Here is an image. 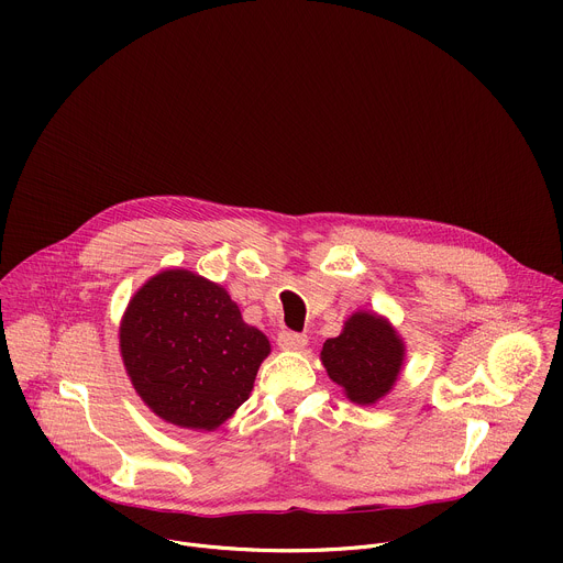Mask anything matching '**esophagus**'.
I'll use <instances>...</instances> for the list:
<instances>
[{
	"label": "esophagus",
	"instance_id": "obj_1",
	"mask_svg": "<svg viewBox=\"0 0 563 563\" xmlns=\"http://www.w3.org/2000/svg\"><path fill=\"white\" fill-rule=\"evenodd\" d=\"M278 345L280 350H302L307 345V334H298V332H280L278 334Z\"/></svg>",
	"mask_w": 563,
	"mask_h": 563
}]
</instances>
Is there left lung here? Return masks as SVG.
Listing matches in <instances>:
<instances>
[{"label":"left lung","mask_w":563,"mask_h":563,"mask_svg":"<svg viewBox=\"0 0 563 563\" xmlns=\"http://www.w3.org/2000/svg\"><path fill=\"white\" fill-rule=\"evenodd\" d=\"M404 341L374 313H354L341 336L325 341L320 358L347 398L372 406L385 396L404 365Z\"/></svg>","instance_id":"obj_1"}]
</instances>
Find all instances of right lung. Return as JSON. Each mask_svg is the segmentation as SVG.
<instances>
[{
  "label": "right lung",
  "instance_id": "obj_1",
  "mask_svg": "<svg viewBox=\"0 0 563 563\" xmlns=\"http://www.w3.org/2000/svg\"><path fill=\"white\" fill-rule=\"evenodd\" d=\"M120 350L135 391L157 417L216 430L250 398L269 341L220 285L172 269L129 302Z\"/></svg>",
  "mask_w": 563,
  "mask_h": 563
}]
</instances>
